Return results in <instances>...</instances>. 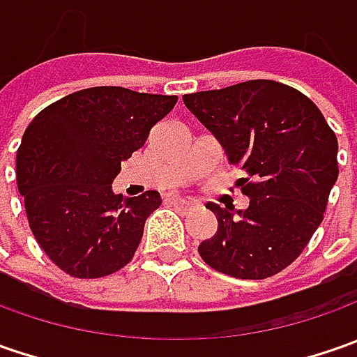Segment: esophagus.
I'll return each instance as SVG.
<instances>
[{
	"instance_id": "34e87169",
	"label": "esophagus",
	"mask_w": 357,
	"mask_h": 357,
	"mask_svg": "<svg viewBox=\"0 0 357 357\" xmlns=\"http://www.w3.org/2000/svg\"><path fill=\"white\" fill-rule=\"evenodd\" d=\"M172 204H176V206H181V208H190L192 204H195V200L188 199V197H181V195H171L169 197Z\"/></svg>"
}]
</instances>
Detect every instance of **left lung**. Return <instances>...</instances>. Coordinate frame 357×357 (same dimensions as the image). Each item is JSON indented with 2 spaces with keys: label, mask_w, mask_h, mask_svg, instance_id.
Returning a JSON list of instances; mask_svg holds the SVG:
<instances>
[{
  "label": "left lung",
  "mask_w": 357,
  "mask_h": 357,
  "mask_svg": "<svg viewBox=\"0 0 357 357\" xmlns=\"http://www.w3.org/2000/svg\"><path fill=\"white\" fill-rule=\"evenodd\" d=\"M211 130L228 162L240 167L244 211L208 202L218 228L199 252L214 270L262 280L292 264L320 227L337 178V139L304 93L278 81L252 79L183 97Z\"/></svg>",
  "instance_id": "obj_1"
}]
</instances>
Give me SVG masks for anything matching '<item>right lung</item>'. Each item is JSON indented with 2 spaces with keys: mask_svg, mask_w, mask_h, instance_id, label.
<instances>
[{
  "mask_svg": "<svg viewBox=\"0 0 357 357\" xmlns=\"http://www.w3.org/2000/svg\"><path fill=\"white\" fill-rule=\"evenodd\" d=\"M174 105V95L91 87L29 123L17 151V186L33 236L63 272L101 278L129 264L160 195L129 199L113 192V181Z\"/></svg>",
  "mask_w": 357,
  "mask_h": 357,
  "instance_id": "right-lung-1",
  "label": "right lung"
}]
</instances>
